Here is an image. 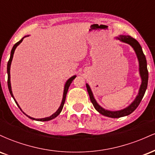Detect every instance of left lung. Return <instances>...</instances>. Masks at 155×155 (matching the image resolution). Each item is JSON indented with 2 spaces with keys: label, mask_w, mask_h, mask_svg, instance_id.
<instances>
[{
  "label": "left lung",
  "mask_w": 155,
  "mask_h": 155,
  "mask_svg": "<svg viewBox=\"0 0 155 155\" xmlns=\"http://www.w3.org/2000/svg\"><path fill=\"white\" fill-rule=\"evenodd\" d=\"M117 38L120 40V41L130 44L133 48L135 51H136V54L138 60V63H139V73L140 78H141V84L140 86L138 95L136 96V99L133 101V102L130 106L124 108V109L120 110V111H109V110H106L102 108L100 105L96 102L91 89H90V87L89 86L88 84H86L87 90L88 94L90 95V101H91L92 104L95 109L102 115H104V116L108 117H111V118H120V117H122L127 116V115L130 114L131 113H133L136 109V108L138 107L142 98H143V95H144L146 90H147L149 79L147 60H146V57L144 54H143L140 44L137 41L136 39L133 38V37L130 36V35H119V37H117Z\"/></svg>",
  "instance_id": "obj_1"
}]
</instances>
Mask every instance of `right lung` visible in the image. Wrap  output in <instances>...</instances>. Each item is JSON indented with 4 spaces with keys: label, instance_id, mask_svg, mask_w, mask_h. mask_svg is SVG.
<instances>
[{
    "label": "right lung",
    "instance_id": "add662e5",
    "mask_svg": "<svg viewBox=\"0 0 155 155\" xmlns=\"http://www.w3.org/2000/svg\"><path fill=\"white\" fill-rule=\"evenodd\" d=\"M25 37H26V36H25ZM25 37H23V38H22V39H21L20 41H19L17 42V43H16V44H15V45H14V47H13V48H12V51H11V55H10L9 60H8V64H7V74H8V81H7V82H8V90H9V92H10L11 95H12V97H13L14 100H15V103H16V104H17V106H18V107H19V108H20L21 111H22V109H21V108L19 107V104H17V101H16V100L15 99V97H14L13 93H12V87H11V81H10V68H11V64H12V59H13L14 53H15V51L16 48H17V46H18L19 44H20L21 42L22 41L23 38H24ZM76 75H75V76H71V77L70 78V79H68L67 80V81H66V82H65V87H64L63 100H62V103H61V104H60V106L59 107V108H58V109L57 110V111L55 112V113L53 114L52 115H51L50 117H45V118H42V119H35V118H33V117L28 116V115H27L26 114H25L24 112H23H23V113L25 114L26 115L27 117H29L30 119H31V120H36V121H43V122H44V121H49V120H52V119L55 118V117H58V115H59L60 114V112L62 111V109H63V108L64 104H65V97H66V95H67V92H68V90L69 87H70L71 84V82L73 81V80H74V79L76 78Z\"/></svg>",
    "mask_w": 155,
    "mask_h": 155
}]
</instances>
